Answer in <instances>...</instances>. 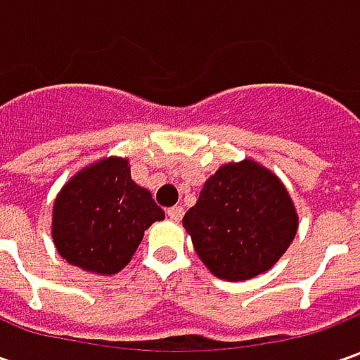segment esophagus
<instances>
[{"instance_id": "1", "label": "esophagus", "mask_w": 360, "mask_h": 360, "mask_svg": "<svg viewBox=\"0 0 360 360\" xmlns=\"http://www.w3.org/2000/svg\"><path fill=\"white\" fill-rule=\"evenodd\" d=\"M182 216H184V208H182V206H172V208H168V218L174 220V222L182 220Z\"/></svg>"}]
</instances>
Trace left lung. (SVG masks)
I'll return each mask as SVG.
<instances>
[{"mask_svg":"<svg viewBox=\"0 0 360 360\" xmlns=\"http://www.w3.org/2000/svg\"><path fill=\"white\" fill-rule=\"evenodd\" d=\"M182 224L202 262L224 281L269 270L297 234L298 218L281 180L250 160L208 178Z\"/></svg>","mask_w":360,"mask_h":360,"instance_id":"8db88e82","label":"left lung"}]
</instances>
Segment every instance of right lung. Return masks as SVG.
I'll return each mask as SVG.
<instances>
[{
  "mask_svg": "<svg viewBox=\"0 0 360 360\" xmlns=\"http://www.w3.org/2000/svg\"><path fill=\"white\" fill-rule=\"evenodd\" d=\"M164 210L130 176L128 162L108 158L76 174L53 204L51 234L58 252L74 266L116 274L162 220Z\"/></svg>",
  "mask_w": 360,
  "mask_h": 360,
  "instance_id": "right-lung-1",
  "label": "right lung"
}]
</instances>
